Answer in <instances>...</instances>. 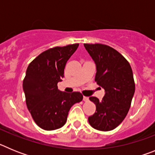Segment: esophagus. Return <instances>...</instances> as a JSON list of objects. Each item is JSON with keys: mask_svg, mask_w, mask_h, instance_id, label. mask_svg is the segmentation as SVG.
Instances as JSON below:
<instances>
[{"mask_svg": "<svg viewBox=\"0 0 155 155\" xmlns=\"http://www.w3.org/2000/svg\"><path fill=\"white\" fill-rule=\"evenodd\" d=\"M83 100H84V102H87V101L89 100V98H88V97H87V96H84V97H83Z\"/></svg>", "mask_w": 155, "mask_h": 155, "instance_id": "34e87169", "label": "esophagus"}]
</instances>
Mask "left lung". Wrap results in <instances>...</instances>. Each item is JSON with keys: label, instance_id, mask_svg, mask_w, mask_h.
Segmentation results:
<instances>
[{"label": "left lung", "instance_id": "1", "mask_svg": "<svg viewBox=\"0 0 155 155\" xmlns=\"http://www.w3.org/2000/svg\"><path fill=\"white\" fill-rule=\"evenodd\" d=\"M84 46L96 65L94 81L105 92L101 101L89 98L96 111L88 122L98 130H112L123 122L130 107L135 91L132 68L124 56L110 46L98 43Z\"/></svg>", "mask_w": 155, "mask_h": 155}]
</instances>
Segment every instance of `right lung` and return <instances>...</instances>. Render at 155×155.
I'll use <instances>...</instances> for the list:
<instances>
[{
  "mask_svg": "<svg viewBox=\"0 0 155 155\" xmlns=\"http://www.w3.org/2000/svg\"><path fill=\"white\" fill-rule=\"evenodd\" d=\"M79 44L53 47L31 61L23 81L27 108L35 124L45 130H54L66 124L68 112L83 95L78 91L63 92L57 83L64 77V68Z\"/></svg>",
  "mask_w": 155,
  "mask_h": 155,
  "instance_id": "right-lung-1",
  "label": "right lung"
}]
</instances>
